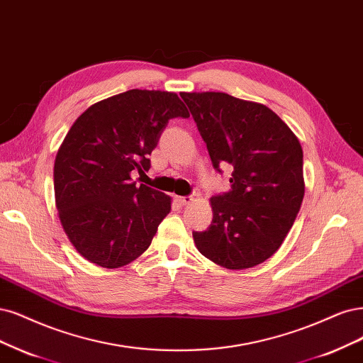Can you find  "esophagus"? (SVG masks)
Here are the masks:
<instances>
[{
	"mask_svg": "<svg viewBox=\"0 0 363 363\" xmlns=\"http://www.w3.org/2000/svg\"><path fill=\"white\" fill-rule=\"evenodd\" d=\"M177 201L180 206H186L194 201V196L192 195H186V196H177Z\"/></svg>",
	"mask_w": 363,
	"mask_h": 363,
	"instance_id": "34e87169",
	"label": "esophagus"
}]
</instances>
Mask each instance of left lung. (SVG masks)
I'll use <instances>...</instances> for the list:
<instances>
[{
  "mask_svg": "<svg viewBox=\"0 0 363 363\" xmlns=\"http://www.w3.org/2000/svg\"><path fill=\"white\" fill-rule=\"evenodd\" d=\"M180 96L213 168H234L231 189L210 199V227L192 233L198 251L230 270L261 264L278 251L301 210L302 145L266 105L215 91Z\"/></svg>",
  "mask_w": 363,
  "mask_h": 363,
  "instance_id": "8db88e82",
  "label": "left lung"
}]
</instances>
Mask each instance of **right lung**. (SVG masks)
I'll list each match as a JSON object with an SVG mask.
<instances>
[{
  "instance_id": "right-lung-1",
  "label": "right lung",
  "mask_w": 363,
  "mask_h": 363,
  "mask_svg": "<svg viewBox=\"0 0 363 363\" xmlns=\"http://www.w3.org/2000/svg\"><path fill=\"white\" fill-rule=\"evenodd\" d=\"M187 118L176 93L129 90L78 117L54 165L55 204L74 249L106 269L129 264L152 243L171 198L132 182L171 118Z\"/></svg>"
}]
</instances>
